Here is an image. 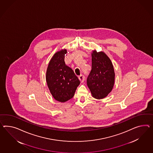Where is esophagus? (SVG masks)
Returning a JSON list of instances; mask_svg holds the SVG:
<instances>
[{
  "instance_id": "1",
  "label": "esophagus",
  "mask_w": 153,
  "mask_h": 153,
  "mask_svg": "<svg viewBox=\"0 0 153 153\" xmlns=\"http://www.w3.org/2000/svg\"><path fill=\"white\" fill-rule=\"evenodd\" d=\"M79 80H80L81 82H83L84 81V80H85V76L82 74L80 75L79 76Z\"/></svg>"
}]
</instances>
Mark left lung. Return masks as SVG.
I'll return each mask as SVG.
<instances>
[{
  "label": "left lung",
  "mask_w": 153,
  "mask_h": 153,
  "mask_svg": "<svg viewBox=\"0 0 153 153\" xmlns=\"http://www.w3.org/2000/svg\"><path fill=\"white\" fill-rule=\"evenodd\" d=\"M91 60V71L87 78V85L94 98L103 99L113 88V65L109 58L102 51H93Z\"/></svg>",
  "instance_id": "left-lung-1"
}]
</instances>
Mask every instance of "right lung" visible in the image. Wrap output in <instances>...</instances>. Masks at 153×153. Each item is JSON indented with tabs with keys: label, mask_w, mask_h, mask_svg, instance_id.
<instances>
[{
	"label": "right lung",
	"mask_w": 153,
	"mask_h": 153,
	"mask_svg": "<svg viewBox=\"0 0 153 153\" xmlns=\"http://www.w3.org/2000/svg\"><path fill=\"white\" fill-rule=\"evenodd\" d=\"M66 49L58 51L52 57L46 73L48 86L56 100L65 102L73 98L80 84L74 71L64 62Z\"/></svg>",
	"instance_id": "obj_1"
}]
</instances>
